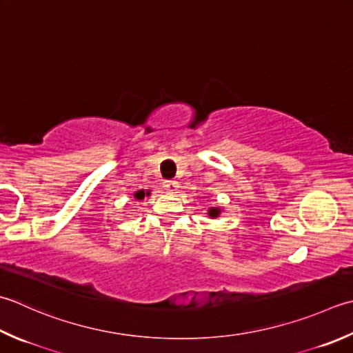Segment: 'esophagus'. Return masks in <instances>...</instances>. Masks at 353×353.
Wrapping results in <instances>:
<instances>
[{"label": "esophagus", "mask_w": 353, "mask_h": 353, "mask_svg": "<svg viewBox=\"0 0 353 353\" xmlns=\"http://www.w3.org/2000/svg\"><path fill=\"white\" fill-rule=\"evenodd\" d=\"M163 186H165V188H167V191L174 192L179 188V182H176V181H165Z\"/></svg>", "instance_id": "1"}]
</instances>
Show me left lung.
Listing matches in <instances>:
<instances>
[{"instance_id": "left-lung-1", "label": "left lung", "mask_w": 353, "mask_h": 353, "mask_svg": "<svg viewBox=\"0 0 353 353\" xmlns=\"http://www.w3.org/2000/svg\"><path fill=\"white\" fill-rule=\"evenodd\" d=\"M219 212H220V210H217V208H211L208 214H210L211 217H217V216H219Z\"/></svg>"}]
</instances>
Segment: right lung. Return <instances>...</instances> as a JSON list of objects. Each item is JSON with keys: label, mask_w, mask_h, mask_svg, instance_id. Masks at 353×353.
I'll return each mask as SVG.
<instances>
[{"label": "right lung", "mask_w": 353, "mask_h": 353, "mask_svg": "<svg viewBox=\"0 0 353 353\" xmlns=\"http://www.w3.org/2000/svg\"><path fill=\"white\" fill-rule=\"evenodd\" d=\"M143 196H145V191H137L136 194H134V197H136V199H139V200H141V199H143Z\"/></svg>", "instance_id": "add662e5"}]
</instances>
